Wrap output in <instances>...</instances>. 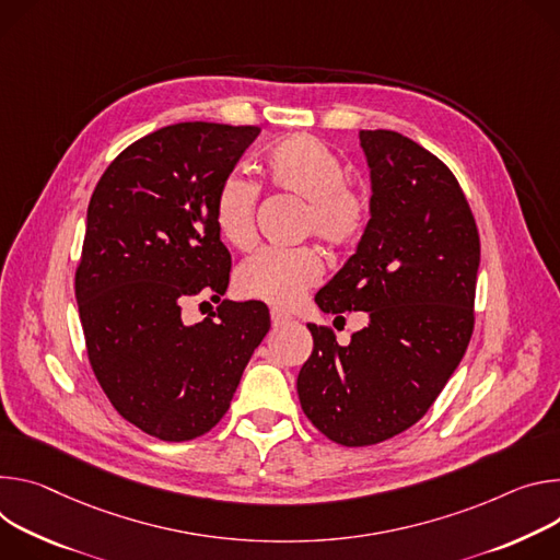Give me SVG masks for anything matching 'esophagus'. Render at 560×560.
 Instances as JSON below:
<instances>
[{
    "label": "esophagus",
    "instance_id": "1",
    "mask_svg": "<svg viewBox=\"0 0 560 560\" xmlns=\"http://www.w3.org/2000/svg\"><path fill=\"white\" fill-rule=\"evenodd\" d=\"M287 323H291V316L280 312V308H271V325L278 329V327H284Z\"/></svg>",
    "mask_w": 560,
    "mask_h": 560
}]
</instances>
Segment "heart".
Returning <instances> with one entry per match:
<instances>
[{
	"instance_id": "heart-1",
	"label": "heart",
	"mask_w": 560,
	"mask_h": 560,
	"mask_svg": "<svg viewBox=\"0 0 560 560\" xmlns=\"http://www.w3.org/2000/svg\"><path fill=\"white\" fill-rule=\"evenodd\" d=\"M269 179L306 200L304 229L331 248H347L360 240L369 220L366 198L347 184V166L314 136H291L276 142L267 158ZM260 186L244 175L224 177L215 198V222L222 237L244 248L256 237V205ZM323 276L320 254L312 246L262 248L237 271V289L276 306L295 304Z\"/></svg>"
}]
</instances>
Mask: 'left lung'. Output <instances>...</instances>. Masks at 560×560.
<instances>
[{
  "instance_id": "left-lung-1",
  "label": "left lung",
  "mask_w": 560,
  "mask_h": 560,
  "mask_svg": "<svg viewBox=\"0 0 560 560\" xmlns=\"http://www.w3.org/2000/svg\"><path fill=\"white\" fill-rule=\"evenodd\" d=\"M369 222L345 267L316 293L325 314L364 312L338 345L308 325L314 351L298 374L302 411L345 447L376 445L418 422L474 331L480 240L454 173L396 131H360Z\"/></svg>"
}]
</instances>
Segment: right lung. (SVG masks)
Returning a JSON list of instances; mask_svg holds the SVG:
<instances>
[{
	"label": "right lung",
	"mask_w": 560,
	"mask_h": 560,
	"mask_svg": "<svg viewBox=\"0 0 560 560\" xmlns=\"http://www.w3.org/2000/svg\"><path fill=\"white\" fill-rule=\"evenodd\" d=\"M260 129L182 121L124 149L86 211L75 298L95 378L149 436L182 443L226 413L271 327L265 302L222 300L202 323L182 302L229 287L215 198Z\"/></svg>",
	"instance_id": "add662e5"
}]
</instances>
